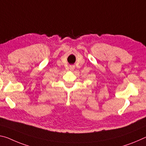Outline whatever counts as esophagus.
Instances as JSON below:
<instances>
[{
	"label": "esophagus",
	"mask_w": 146,
	"mask_h": 146,
	"mask_svg": "<svg viewBox=\"0 0 146 146\" xmlns=\"http://www.w3.org/2000/svg\"><path fill=\"white\" fill-rule=\"evenodd\" d=\"M69 69H70L71 71H73V69H75V66H70V67H69Z\"/></svg>",
	"instance_id": "esophagus-1"
}]
</instances>
